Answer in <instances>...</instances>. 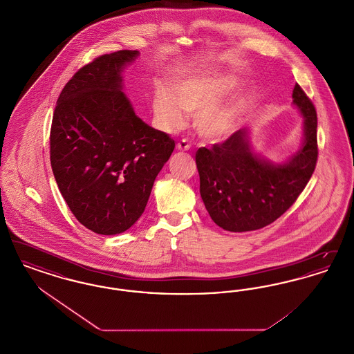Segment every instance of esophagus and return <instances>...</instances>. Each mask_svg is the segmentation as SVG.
Instances as JSON below:
<instances>
[{"instance_id": "1", "label": "esophagus", "mask_w": 354, "mask_h": 354, "mask_svg": "<svg viewBox=\"0 0 354 354\" xmlns=\"http://www.w3.org/2000/svg\"><path fill=\"white\" fill-rule=\"evenodd\" d=\"M176 149H178V150H180V151H187V150H189V145L187 143V140H185V139H182V140H179V142H178Z\"/></svg>"}]
</instances>
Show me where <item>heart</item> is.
Wrapping results in <instances>:
<instances>
[{
    "instance_id": "obj_1",
    "label": "heart",
    "mask_w": 354,
    "mask_h": 354,
    "mask_svg": "<svg viewBox=\"0 0 354 354\" xmlns=\"http://www.w3.org/2000/svg\"><path fill=\"white\" fill-rule=\"evenodd\" d=\"M236 88L234 77L225 74L192 75L174 86V93L160 87L152 98V110L160 127L169 133L179 130L185 113L196 114V130L208 140H221L234 134L245 113L247 101L237 95L223 101Z\"/></svg>"
}]
</instances>
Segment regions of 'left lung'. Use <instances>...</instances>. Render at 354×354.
Masks as SVG:
<instances>
[{
  "label": "left lung",
  "mask_w": 354,
  "mask_h": 354,
  "mask_svg": "<svg viewBox=\"0 0 354 354\" xmlns=\"http://www.w3.org/2000/svg\"><path fill=\"white\" fill-rule=\"evenodd\" d=\"M293 104L303 115V142L281 163L253 151L250 129H241L212 149L196 152L201 196L211 219L231 232L260 230L296 202L317 162V114L296 84Z\"/></svg>",
  "instance_id": "left-lung-1"
}]
</instances>
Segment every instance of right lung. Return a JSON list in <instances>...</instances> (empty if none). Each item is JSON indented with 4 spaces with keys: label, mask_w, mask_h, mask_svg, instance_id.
I'll return each mask as SVG.
<instances>
[{
    "label": "right lung",
    "mask_w": 354,
    "mask_h": 354,
    "mask_svg": "<svg viewBox=\"0 0 354 354\" xmlns=\"http://www.w3.org/2000/svg\"><path fill=\"white\" fill-rule=\"evenodd\" d=\"M138 50L104 54L80 68L54 110L50 162L77 220L100 235L127 231L143 214L175 142L135 114L122 73Z\"/></svg>",
    "instance_id": "1"
}]
</instances>
